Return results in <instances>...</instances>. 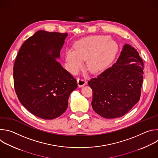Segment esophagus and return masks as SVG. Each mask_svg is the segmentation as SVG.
<instances>
[{
  "label": "esophagus",
  "mask_w": 158,
  "mask_h": 158,
  "mask_svg": "<svg viewBox=\"0 0 158 158\" xmlns=\"http://www.w3.org/2000/svg\"><path fill=\"white\" fill-rule=\"evenodd\" d=\"M77 84H78L79 87H82V86H84V85L87 84V81L84 79H83V78H80V79L79 78L77 79Z\"/></svg>",
  "instance_id": "1"
}]
</instances>
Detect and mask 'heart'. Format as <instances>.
<instances>
[{
    "label": "heart",
    "mask_w": 158,
    "mask_h": 158,
    "mask_svg": "<svg viewBox=\"0 0 158 158\" xmlns=\"http://www.w3.org/2000/svg\"><path fill=\"white\" fill-rule=\"evenodd\" d=\"M74 48L65 51L67 69L73 74L78 73L84 66V60L87 59L88 69L98 73L110 63L116 54L117 44L108 35H93L77 42Z\"/></svg>",
    "instance_id": "obj_1"
}]
</instances>
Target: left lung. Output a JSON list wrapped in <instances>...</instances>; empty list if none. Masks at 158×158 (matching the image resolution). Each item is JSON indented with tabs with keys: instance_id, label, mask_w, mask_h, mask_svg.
<instances>
[{
	"instance_id": "left-lung-1",
	"label": "left lung",
	"mask_w": 158,
	"mask_h": 158,
	"mask_svg": "<svg viewBox=\"0 0 158 158\" xmlns=\"http://www.w3.org/2000/svg\"><path fill=\"white\" fill-rule=\"evenodd\" d=\"M144 63L137 50L125 44L117 62L88 81L93 110L102 118L125 115L140 99Z\"/></svg>"
}]
</instances>
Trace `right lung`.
<instances>
[{
    "mask_svg": "<svg viewBox=\"0 0 158 158\" xmlns=\"http://www.w3.org/2000/svg\"><path fill=\"white\" fill-rule=\"evenodd\" d=\"M67 35L37 31L22 45L14 62V85L19 101L44 119L62 115L70 94L77 87L74 77L56 59Z\"/></svg>",
    "mask_w": 158,
    "mask_h": 158,
    "instance_id": "add662e5",
    "label": "right lung"
}]
</instances>
